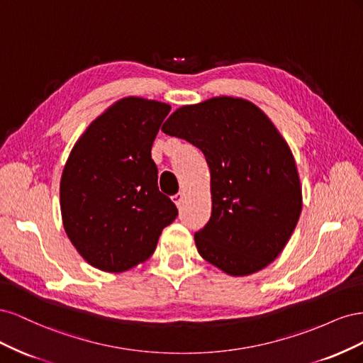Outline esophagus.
Listing matches in <instances>:
<instances>
[{
    "instance_id": "34e87169",
    "label": "esophagus",
    "mask_w": 363,
    "mask_h": 363,
    "mask_svg": "<svg viewBox=\"0 0 363 363\" xmlns=\"http://www.w3.org/2000/svg\"><path fill=\"white\" fill-rule=\"evenodd\" d=\"M172 201L175 203V206H177V207H182V203H183V194H182V192L175 194V195L172 196Z\"/></svg>"
}]
</instances>
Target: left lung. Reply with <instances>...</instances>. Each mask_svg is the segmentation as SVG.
<instances>
[{
	"label": "left lung",
	"mask_w": 363,
	"mask_h": 363,
	"mask_svg": "<svg viewBox=\"0 0 363 363\" xmlns=\"http://www.w3.org/2000/svg\"><path fill=\"white\" fill-rule=\"evenodd\" d=\"M200 148L211 169L212 215L195 233L200 256L230 276L268 267L301 213L292 152L257 106L216 96L177 108L162 127Z\"/></svg>",
	"instance_id": "8db88e82"
}]
</instances>
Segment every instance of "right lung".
Masks as SVG:
<instances>
[{
    "label": "right lung",
    "instance_id": "right-lung-1",
    "mask_svg": "<svg viewBox=\"0 0 363 363\" xmlns=\"http://www.w3.org/2000/svg\"><path fill=\"white\" fill-rule=\"evenodd\" d=\"M171 111L145 98H123L77 140L60 180L63 227L89 265L123 272L155 252L179 215L159 191L151 147Z\"/></svg>",
    "mask_w": 363,
    "mask_h": 363
}]
</instances>
